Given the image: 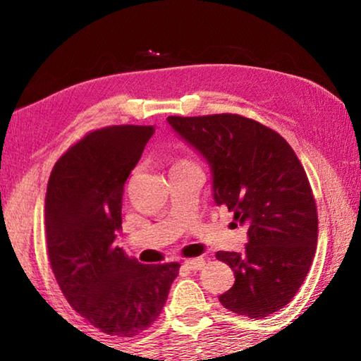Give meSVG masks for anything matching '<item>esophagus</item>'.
<instances>
[{
  "instance_id": "obj_1",
  "label": "esophagus",
  "mask_w": 361,
  "mask_h": 361,
  "mask_svg": "<svg viewBox=\"0 0 361 361\" xmlns=\"http://www.w3.org/2000/svg\"><path fill=\"white\" fill-rule=\"evenodd\" d=\"M205 266V259L204 258H195V259H187L184 261V268L189 271H199Z\"/></svg>"
}]
</instances>
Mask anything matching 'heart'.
Masks as SVG:
<instances>
[{
  "instance_id": "1",
  "label": "heart",
  "mask_w": 361,
  "mask_h": 361,
  "mask_svg": "<svg viewBox=\"0 0 361 361\" xmlns=\"http://www.w3.org/2000/svg\"><path fill=\"white\" fill-rule=\"evenodd\" d=\"M182 167H195V166L192 164V162H189V161H179L174 166V169H182Z\"/></svg>"
}]
</instances>
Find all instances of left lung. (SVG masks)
Masks as SVG:
<instances>
[{
	"mask_svg": "<svg viewBox=\"0 0 361 361\" xmlns=\"http://www.w3.org/2000/svg\"><path fill=\"white\" fill-rule=\"evenodd\" d=\"M167 123L209 164L215 204L248 228L243 253L215 255L235 274L221 305L268 317L298 293L317 246V209L302 164L283 136L250 118L221 113Z\"/></svg>",
	"mask_w": 361,
	"mask_h": 361,
	"instance_id": "obj_1",
	"label": "left lung"
}]
</instances>
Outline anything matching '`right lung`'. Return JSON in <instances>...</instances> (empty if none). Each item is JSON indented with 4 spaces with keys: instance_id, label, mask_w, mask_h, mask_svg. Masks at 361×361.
Returning <instances> with one entry per match:
<instances>
[{
    "instance_id": "1",
    "label": "right lung",
    "mask_w": 361,
    "mask_h": 361,
    "mask_svg": "<svg viewBox=\"0 0 361 361\" xmlns=\"http://www.w3.org/2000/svg\"><path fill=\"white\" fill-rule=\"evenodd\" d=\"M154 126L92 131L54 166L46 194L47 253L73 310L98 330L133 337L159 317L179 263L141 264L116 245L125 182Z\"/></svg>"
}]
</instances>
